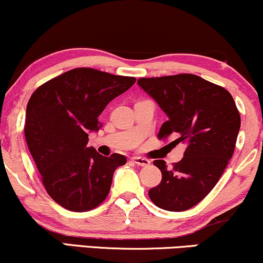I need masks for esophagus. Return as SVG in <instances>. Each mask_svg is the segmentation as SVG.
I'll list each match as a JSON object with an SVG mask.
<instances>
[{
	"label": "esophagus",
	"instance_id": "obj_1",
	"mask_svg": "<svg viewBox=\"0 0 263 263\" xmlns=\"http://www.w3.org/2000/svg\"><path fill=\"white\" fill-rule=\"evenodd\" d=\"M131 162L137 164V165H140V166H147L151 164L149 160L145 159V158H142V157H132Z\"/></svg>",
	"mask_w": 263,
	"mask_h": 263
}]
</instances>
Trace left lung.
Listing matches in <instances>:
<instances>
[{
    "label": "left lung",
    "instance_id": "obj_1",
    "mask_svg": "<svg viewBox=\"0 0 263 263\" xmlns=\"http://www.w3.org/2000/svg\"><path fill=\"white\" fill-rule=\"evenodd\" d=\"M137 83L167 115L158 138L175 135L172 143L186 145L172 170L164 160H154L162 181L148 195L162 210H190L210 194L233 157L240 129L238 107L227 89L196 74L140 78Z\"/></svg>",
    "mask_w": 263,
    "mask_h": 263
}]
</instances>
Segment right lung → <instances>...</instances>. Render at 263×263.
<instances>
[{
	"instance_id": "add662e5",
	"label": "right lung",
	"mask_w": 263,
	"mask_h": 263,
	"mask_svg": "<svg viewBox=\"0 0 263 263\" xmlns=\"http://www.w3.org/2000/svg\"><path fill=\"white\" fill-rule=\"evenodd\" d=\"M135 77L81 67L47 81L31 94L24 135L45 190L72 212L90 211L106 198L116 167L126 157H103L87 147L99 131L107 104L135 84Z\"/></svg>"
}]
</instances>
